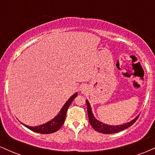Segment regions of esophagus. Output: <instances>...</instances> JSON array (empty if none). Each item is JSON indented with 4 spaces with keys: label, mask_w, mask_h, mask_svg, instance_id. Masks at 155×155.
Segmentation results:
<instances>
[{
    "label": "esophagus",
    "mask_w": 155,
    "mask_h": 155,
    "mask_svg": "<svg viewBox=\"0 0 155 155\" xmlns=\"http://www.w3.org/2000/svg\"><path fill=\"white\" fill-rule=\"evenodd\" d=\"M86 90H87V87H86L82 86V87H81V92H82V93H84V92H86Z\"/></svg>",
    "instance_id": "obj_1"
}]
</instances>
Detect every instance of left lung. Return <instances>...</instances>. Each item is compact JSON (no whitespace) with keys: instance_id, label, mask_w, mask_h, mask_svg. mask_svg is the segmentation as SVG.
<instances>
[{"instance_id":"obj_1","label":"left lung","mask_w":155,"mask_h":155,"mask_svg":"<svg viewBox=\"0 0 155 155\" xmlns=\"http://www.w3.org/2000/svg\"><path fill=\"white\" fill-rule=\"evenodd\" d=\"M87 103V114H88V117H89V121H90V123L92 125V128L95 130L97 131V132L101 133H106V134H111V133H118L121 130H123L124 129H127V127H130L132 124H133L136 122V121L138 120V117H136L134 120L131 121V122H127L124 124H121V125H116V126H112V125H108V124H104L103 122H99L98 120H97L94 117L93 114L92 112V108L90 107V103L88 102V101H86Z\"/></svg>"}]
</instances>
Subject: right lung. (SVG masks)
Here are the masks:
<instances>
[{"label": "right lung", "instance_id": "obj_1", "mask_svg": "<svg viewBox=\"0 0 155 155\" xmlns=\"http://www.w3.org/2000/svg\"><path fill=\"white\" fill-rule=\"evenodd\" d=\"M77 92H76L74 95H73L67 101V102L65 103V105H64L63 107L62 108L61 110H60V113L58 114L54 119H52L51 121L48 122L47 123L41 124V125L36 126V127H31V126L25 125V124H24L26 127H28V129L34 131L35 133H41V134H49V133L56 132V131H58L63 124L65 120V116H66L68 108L70 106L72 101H74V99L77 96Z\"/></svg>", "mask_w": 155, "mask_h": 155}]
</instances>
